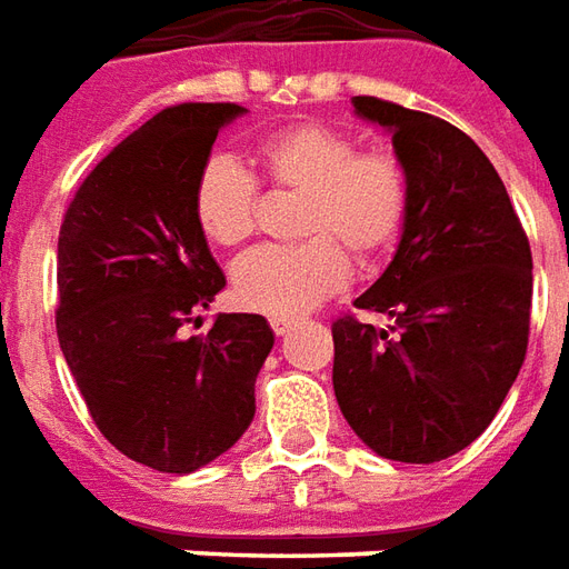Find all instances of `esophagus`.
<instances>
[{
	"instance_id": "1",
	"label": "esophagus",
	"mask_w": 569,
	"mask_h": 569,
	"mask_svg": "<svg viewBox=\"0 0 569 569\" xmlns=\"http://www.w3.org/2000/svg\"><path fill=\"white\" fill-rule=\"evenodd\" d=\"M269 325H272V330H276L278 337H284V333L293 328V318H269Z\"/></svg>"
}]
</instances>
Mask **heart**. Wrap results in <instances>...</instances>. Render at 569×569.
<instances>
[{
	"mask_svg": "<svg viewBox=\"0 0 569 569\" xmlns=\"http://www.w3.org/2000/svg\"><path fill=\"white\" fill-rule=\"evenodd\" d=\"M251 164L276 196H300V244H272L232 269V291L244 309L291 318L309 312L361 266L382 263L401 239L410 211V183L389 152L365 149L349 131L300 122L263 137ZM192 217L217 248L251 241L260 223V189L227 159L201 168L192 187Z\"/></svg>",
	"mask_w": 569,
	"mask_h": 569,
	"instance_id": "1",
	"label": "heart"
}]
</instances>
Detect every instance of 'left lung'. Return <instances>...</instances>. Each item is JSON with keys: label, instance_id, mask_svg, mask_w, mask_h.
<instances>
[{"label": "left lung", "instance_id": "obj_1", "mask_svg": "<svg viewBox=\"0 0 569 569\" xmlns=\"http://www.w3.org/2000/svg\"><path fill=\"white\" fill-rule=\"evenodd\" d=\"M389 128L410 183L392 263L356 300L389 330L337 318L333 395L365 445L398 462H441L497 417L527 356L533 257L497 168L457 124L356 98Z\"/></svg>", "mask_w": 569, "mask_h": 569}]
</instances>
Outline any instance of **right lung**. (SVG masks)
Wrapping results in <instances>:
<instances>
[{
    "label": "right lung",
    "mask_w": 569,
    "mask_h": 569,
    "mask_svg": "<svg viewBox=\"0 0 569 569\" xmlns=\"http://www.w3.org/2000/svg\"><path fill=\"white\" fill-rule=\"evenodd\" d=\"M241 112L180 103L152 116L84 177L60 223V352L100 435L156 471L187 475L239 441L276 342L248 312L183 337L227 284L196 227L192 187Z\"/></svg>",
    "instance_id": "right-lung-1"
}]
</instances>
